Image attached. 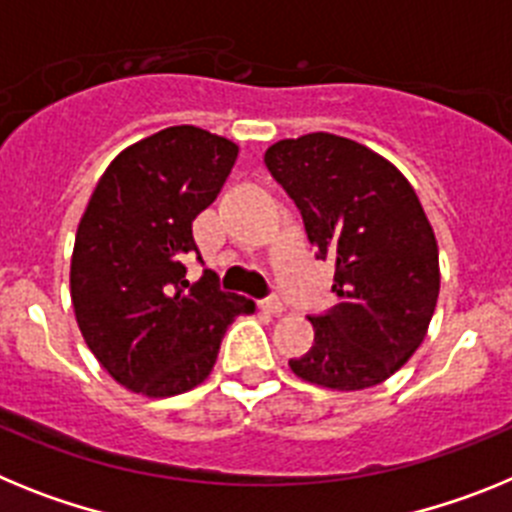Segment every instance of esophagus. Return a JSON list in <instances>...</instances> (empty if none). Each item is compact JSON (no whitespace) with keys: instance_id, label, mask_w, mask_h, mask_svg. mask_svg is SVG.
<instances>
[{"instance_id":"1","label":"esophagus","mask_w":512,"mask_h":512,"mask_svg":"<svg viewBox=\"0 0 512 512\" xmlns=\"http://www.w3.org/2000/svg\"><path fill=\"white\" fill-rule=\"evenodd\" d=\"M261 310L269 312V315H282V312H284V302L279 300L277 295H274V297H266V300L261 302Z\"/></svg>"}]
</instances>
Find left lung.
Masks as SVG:
<instances>
[{
    "instance_id": "8db88e82",
    "label": "left lung",
    "mask_w": 512,
    "mask_h": 512,
    "mask_svg": "<svg viewBox=\"0 0 512 512\" xmlns=\"http://www.w3.org/2000/svg\"><path fill=\"white\" fill-rule=\"evenodd\" d=\"M264 161L295 200L318 259L336 264L338 305L307 318L315 343L289 369L338 392L382 384L423 343L441 289L418 194L387 158L333 133L279 140Z\"/></svg>"
}]
</instances>
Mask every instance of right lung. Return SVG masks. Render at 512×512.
Listing matches in <instances>:
<instances>
[{"label":"right lung","mask_w":512,"mask_h":512,"mask_svg":"<svg viewBox=\"0 0 512 512\" xmlns=\"http://www.w3.org/2000/svg\"><path fill=\"white\" fill-rule=\"evenodd\" d=\"M238 158L233 140L194 125L143 138L107 166L76 230L71 302L89 351L122 387L171 397L210 377L220 341L253 300L217 274L187 282L194 217ZM202 261V259H200Z\"/></svg>","instance_id":"1"}]
</instances>
